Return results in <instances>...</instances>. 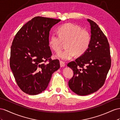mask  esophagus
Masks as SVG:
<instances>
[{
	"label": "esophagus",
	"instance_id": "1",
	"mask_svg": "<svg viewBox=\"0 0 120 120\" xmlns=\"http://www.w3.org/2000/svg\"><path fill=\"white\" fill-rule=\"evenodd\" d=\"M60 66L61 67H64L65 66V63L64 62H63V61H60Z\"/></svg>",
	"mask_w": 120,
	"mask_h": 120
}]
</instances>
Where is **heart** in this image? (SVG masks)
<instances>
[{
	"label": "heart",
	"mask_w": 120,
	"mask_h": 120,
	"mask_svg": "<svg viewBox=\"0 0 120 120\" xmlns=\"http://www.w3.org/2000/svg\"><path fill=\"white\" fill-rule=\"evenodd\" d=\"M57 32L51 34L49 41L50 48L55 52L61 50L62 42H66V49L57 54L56 58L63 60L72 59L76 54L77 56L84 54L88 49L91 40L90 34L87 30L71 23L60 26Z\"/></svg>",
	"instance_id": "heart-1"
}]
</instances>
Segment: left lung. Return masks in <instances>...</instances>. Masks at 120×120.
Here are the masks:
<instances>
[{
  "instance_id": "1",
  "label": "left lung",
  "mask_w": 120,
  "mask_h": 120,
  "mask_svg": "<svg viewBox=\"0 0 120 120\" xmlns=\"http://www.w3.org/2000/svg\"><path fill=\"white\" fill-rule=\"evenodd\" d=\"M87 21L91 29L88 49L75 61L67 64L74 73L68 85L72 91L79 95L90 94L101 87L111 66L107 37L96 23L90 19Z\"/></svg>"
}]
</instances>
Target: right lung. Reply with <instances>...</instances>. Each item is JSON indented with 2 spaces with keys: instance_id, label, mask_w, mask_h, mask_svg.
I'll list each match as a JSON object with an SVG mask.
<instances>
[{
  "instance_id": "right-lung-1",
  "label": "right lung",
  "mask_w": 120,
  "mask_h": 120,
  "mask_svg": "<svg viewBox=\"0 0 120 120\" xmlns=\"http://www.w3.org/2000/svg\"><path fill=\"white\" fill-rule=\"evenodd\" d=\"M61 21L36 16L22 27L13 39L10 67L19 87L26 94L36 95L45 90L52 74L60 68L59 61L52 60L49 32ZM47 60L49 63L46 64Z\"/></svg>"
}]
</instances>
